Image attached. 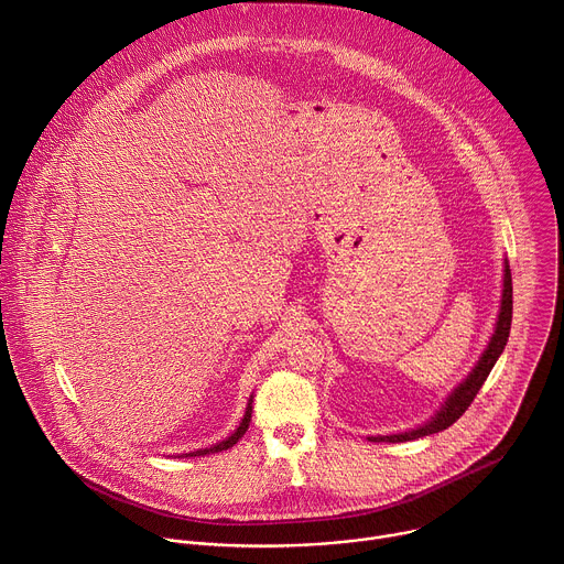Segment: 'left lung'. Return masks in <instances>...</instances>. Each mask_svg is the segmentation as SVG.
I'll return each mask as SVG.
<instances>
[{"label":"left lung","instance_id":"1","mask_svg":"<svg viewBox=\"0 0 564 564\" xmlns=\"http://www.w3.org/2000/svg\"><path fill=\"white\" fill-rule=\"evenodd\" d=\"M510 323H512V280H510V269L506 264L503 271V293H501V312H499V321L495 327V334L488 343V348L484 352V357L479 359V364L474 366V370L469 372V377L456 388V391L447 398V402L443 404V409L438 411L436 417H431L426 424L413 429V431H404V433H393V436H377V438H368L372 443H406V441H415L422 436H429V433H438L447 426H452L465 411L467 406L474 402L476 393L481 391L484 381L488 379L490 370L495 368L499 355L503 352L506 343H508V334H510Z\"/></svg>","mask_w":564,"mask_h":564}]
</instances>
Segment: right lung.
I'll return each instance as SVG.
<instances>
[{
    "label": "right lung",
    "instance_id": "right-lung-1",
    "mask_svg": "<svg viewBox=\"0 0 564 564\" xmlns=\"http://www.w3.org/2000/svg\"><path fill=\"white\" fill-rule=\"evenodd\" d=\"M252 400L248 402V409H246V415H243V420H241V424L237 426V431L232 433L230 438H226L224 443H219V445H214V447H209V449H198V452H192V454H185V456H205V454H214V452H224V449H230L232 445H237L239 443V438H243V433L248 431V424H250V417H252Z\"/></svg>",
    "mask_w": 564,
    "mask_h": 564
}]
</instances>
